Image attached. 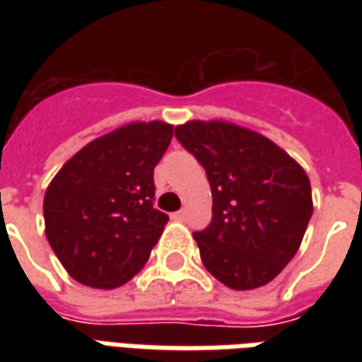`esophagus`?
Wrapping results in <instances>:
<instances>
[{
	"instance_id": "obj_1",
	"label": "esophagus",
	"mask_w": 362,
	"mask_h": 362,
	"mask_svg": "<svg viewBox=\"0 0 362 362\" xmlns=\"http://www.w3.org/2000/svg\"><path fill=\"white\" fill-rule=\"evenodd\" d=\"M170 217H173L174 221H184L186 219V211H176V213H173Z\"/></svg>"
}]
</instances>
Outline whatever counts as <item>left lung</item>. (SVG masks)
Masks as SVG:
<instances>
[{"label":"left lung","mask_w":362,"mask_h":362,"mask_svg":"<svg viewBox=\"0 0 362 362\" xmlns=\"http://www.w3.org/2000/svg\"><path fill=\"white\" fill-rule=\"evenodd\" d=\"M174 134L211 186V223L194 233L205 269L235 291L267 285L300 248L312 217L304 168L266 135L225 119H189Z\"/></svg>","instance_id":"left-lung-1"}]
</instances>
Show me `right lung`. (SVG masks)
I'll list each match as a JSON object with an SVG mask.
<instances>
[{
  "instance_id": "add662e5",
  "label": "right lung",
  "mask_w": 362,
  "mask_h": 362,
  "mask_svg": "<svg viewBox=\"0 0 362 362\" xmlns=\"http://www.w3.org/2000/svg\"><path fill=\"white\" fill-rule=\"evenodd\" d=\"M174 126L129 122L87 143L44 194L46 238L81 285L116 288L139 273L168 217L153 209V170Z\"/></svg>"
}]
</instances>
